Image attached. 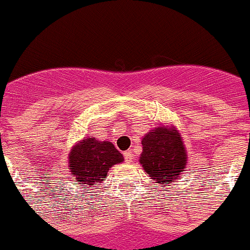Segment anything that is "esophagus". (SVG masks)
Here are the masks:
<instances>
[{
	"label": "esophagus",
	"mask_w": 250,
	"mask_h": 250,
	"mask_svg": "<svg viewBox=\"0 0 250 250\" xmlns=\"http://www.w3.org/2000/svg\"><path fill=\"white\" fill-rule=\"evenodd\" d=\"M124 158H125L126 162H132V161H134V154H132L131 151L124 152Z\"/></svg>",
	"instance_id": "esophagus-1"
}]
</instances>
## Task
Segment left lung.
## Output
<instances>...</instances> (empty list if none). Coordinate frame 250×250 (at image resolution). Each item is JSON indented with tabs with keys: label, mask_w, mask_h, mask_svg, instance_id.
Returning <instances> with one entry per match:
<instances>
[{
	"label": "left lung",
	"mask_w": 250,
	"mask_h": 250,
	"mask_svg": "<svg viewBox=\"0 0 250 250\" xmlns=\"http://www.w3.org/2000/svg\"><path fill=\"white\" fill-rule=\"evenodd\" d=\"M140 163L158 184L169 187L185 170L187 152L177 130L156 127L142 139Z\"/></svg>",
	"instance_id": "left-lung-1"
}]
</instances>
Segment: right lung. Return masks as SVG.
<instances>
[{
	"mask_svg": "<svg viewBox=\"0 0 250 250\" xmlns=\"http://www.w3.org/2000/svg\"><path fill=\"white\" fill-rule=\"evenodd\" d=\"M123 154L108 141H98L89 137L81 141L72 148L70 154L71 173L76 184L82 183V188L98 184L108 174L109 168L123 162Z\"/></svg>",
	"mask_w": 250,
	"mask_h": 250,
	"instance_id": "obj_1",
	"label": "right lung"
}]
</instances>
